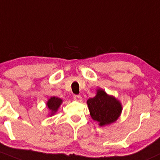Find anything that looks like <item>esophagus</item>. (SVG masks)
Wrapping results in <instances>:
<instances>
[{
  "instance_id": "obj_1",
  "label": "esophagus",
  "mask_w": 160,
  "mask_h": 160,
  "mask_svg": "<svg viewBox=\"0 0 160 160\" xmlns=\"http://www.w3.org/2000/svg\"><path fill=\"white\" fill-rule=\"evenodd\" d=\"M73 100L76 101L80 102L82 100V97L80 95H74L73 96Z\"/></svg>"
}]
</instances>
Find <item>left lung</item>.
Returning <instances> with one entry per match:
<instances>
[{
    "label": "left lung",
    "instance_id": "1",
    "mask_svg": "<svg viewBox=\"0 0 160 160\" xmlns=\"http://www.w3.org/2000/svg\"><path fill=\"white\" fill-rule=\"evenodd\" d=\"M87 102L92 119L100 126L115 122L122 111L120 102L100 89L97 90L96 97L90 98Z\"/></svg>",
    "mask_w": 160,
    "mask_h": 160
}]
</instances>
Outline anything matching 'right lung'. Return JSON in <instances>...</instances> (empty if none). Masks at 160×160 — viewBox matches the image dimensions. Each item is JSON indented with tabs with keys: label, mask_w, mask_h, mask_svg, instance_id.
<instances>
[{
	"label": "right lung",
	"mask_w": 160,
	"mask_h": 160,
	"mask_svg": "<svg viewBox=\"0 0 160 160\" xmlns=\"http://www.w3.org/2000/svg\"><path fill=\"white\" fill-rule=\"evenodd\" d=\"M61 99L55 97H51V98L48 100L47 106H48V109L50 110V114H51V115H53V114H54V112H57V110H58V109L59 108L60 104H61Z\"/></svg>",
	"instance_id": "add662e5"
}]
</instances>
